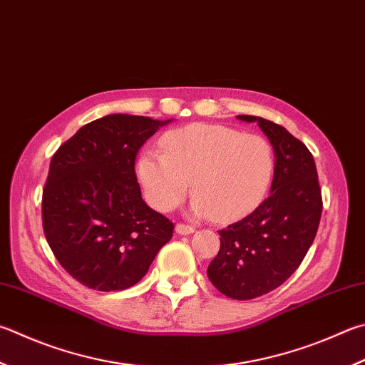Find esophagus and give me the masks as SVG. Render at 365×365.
I'll return each mask as SVG.
<instances>
[{
  "label": "esophagus",
  "mask_w": 365,
  "mask_h": 365,
  "mask_svg": "<svg viewBox=\"0 0 365 365\" xmlns=\"http://www.w3.org/2000/svg\"><path fill=\"white\" fill-rule=\"evenodd\" d=\"M175 231L178 235H183V236H187V235H191V233H195V228L193 227H190V225H185V223H178L177 227H175Z\"/></svg>",
  "instance_id": "obj_1"
}]
</instances>
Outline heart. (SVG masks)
<instances>
[{"mask_svg":"<svg viewBox=\"0 0 365 365\" xmlns=\"http://www.w3.org/2000/svg\"><path fill=\"white\" fill-rule=\"evenodd\" d=\"M161 151L137 160V178L148 202L169 212L187 196L191 214L236 222L260 207L274 175V151L267 138L218 124H191L168 132Z\"/></svg>","mask_w":365,"mask_h":365,"instance_id":"obj_1","label":"heart"}]
</instances>
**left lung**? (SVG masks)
Returning a JSON list of instances; mask_svg holds the SVG:
<instances>
[{
    "label": "left lung",
    "mask_w": 365,
    "mask_h": 365,
    "mask_svg": "<svg viewBox=\"0 0 365 365\" xmlns=\"http://www.w3.org/2000/svg\"><path fill=\"white\" fill-rule=\"evenodd\" d=\"M257 123L274 150L271 195L242 220L220 230V250L207 276L223 295L250 300L279 287L300 267L314 241L322 212L313 155L290 132L268 119Z\"/></svg>",
    "instance_id": "obj_1"
}]
</instances>
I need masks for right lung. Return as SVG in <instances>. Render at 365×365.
Returning a JSON list of instances; mask_svg holds the SVG:
<instances>
[{
    "instance_id": "right-lung-1",
    "label": "right lung",
    "mask_w": 365,
    "mask_h": 365,
    "mask_svg": "<svg viewBox=\"0 0 365 365\" xmlns=\"http://www.w3.org/2000/svg\"><path fill=\"white\" fill-rule=\"evenodd\" d=\"M170 121L107 115L83 125L52 156L43 190L44 235L83 286L132 287L170 241L174 225L145 204L135 175L138 150Z\"/></svg>"
}]
</instances>
